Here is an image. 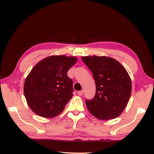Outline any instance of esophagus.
<instances>
[{
	"mask_svg": "<svg viewBox=\"0 0 154 154\" xmlns=\"http://www.w3.org/2000/svg\"><path fill=\"white\" fill-rule=\"evenodd\" d=\"M83 91H78V94H79V96L83 95Z\"/></svg>",
	"mask_w": 154,
	"mask_h": 154,
	"instance_id": "1",
	"label": "esophagus"
}]
</instances>
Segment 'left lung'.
<instances>
[{
  "mask_svg": "<svg viewBox=\"0 0 154 154\" xmlns=\"http://www.w3.org/2000/svg\"><path fill=\"white\" fill-rule=\"evenodd\" d=\"M91 71L96 84V93L85 99L88 110L97 119L110 120L119 116L128 103L132 83L128 73L119 61L106 56L82 57Z\"/></svg>",
  "mask_w": 154,
  "mask_h": 154,
  "instance_id": "1",
  "label": "left lung"
}]
</instances>
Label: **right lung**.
I'll return each mask as SVG.
<instances>
[{
	"instance_id": "right-lung-1",
	"label": "right lung",
	"mask_w": 154,
	"mask_h": 154,
	"mask_svg": "<svg viewBox=\"0 0 154 154\" xmlns=\"http://www.w3.org/2000/svg\"><path fill=\"white\" fill-rule=\"evenodd\" d=\"M75 57L52 55L35 65L25 80L24 93L29 107L38 115L53 118L63 112L73 97V81L67 71Z\"/></svg>"
}]
</instances>
